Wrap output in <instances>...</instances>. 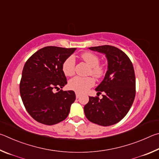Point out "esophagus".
Masks as SVG:
<instances>
[{"label":"esophagus","mask_w":159,"mask_h":159,"mask_svg":"<svg viewBox=\"0 0 159 159\" xmlns=\"http://www.w3.org/2000/svg\"><path fill=\"white\" fill-rule=\"evenodd\" d=\"M75 95H76V98H79L80 97V94L79 93H77V92L75 93Z\"/></svg>","instance_id":"1"}]
</instances>
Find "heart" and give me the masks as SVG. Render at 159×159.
<instances>
[{"label": "heart", "instance_id": "heart-1", "mask_svg": "<svg viewBox=\"0 0 159 159\" xmlns=\"http://www.w3.org/2000/svg\"><path fill=\"white\" fill-rule=\"evenodd\" d=\"M81 58L90 66L89 73L96 78L102 77L105 72V68L102 64H99V58L91 52H84L82 54ZM75 59L73 56H70L64 61L62 65L63 73L66 76H72L75 73ZM94 80L92 77H75L70 80L68 87L77 93H84L94 85Z\"/></svg>", "mask_w": 159, "mask_h": 159}]
</instances>
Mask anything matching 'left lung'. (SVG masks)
Instances as JSON below:
<instances>
[{
    "mask_svg": "<svg viewBox=\"0 0 159 159\" xmlns=\"http://www.w3.org/2000/svg\"><path fill=\"white\" fill-rule=\"evenodd\" d=\"M105 55L107 70L96 91L103 92L102 98L89 96L84 107L86 117L92 123L108 126L123 119L135 96L134 68L128 56L115 47L102 45L89 48Z\"/></svg>",
    "mask_w": 159,
    "mask_h": 159,
    "instance_id": "8db88e82",
    "label": "left lung"
}]
</instances>
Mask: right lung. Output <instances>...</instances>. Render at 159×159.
I'll list each match as a JSON object with an SVG mask.
<instances>
[{
    "instance_id": "1",
    "label": "right lung",
    "mask_w": 159,
    "mask_h": 159,
    "mask_svg": "<svg viewBox=\"0 0 159 159\" xmlns=\"http://www.w3.org/2000/svg\"><path fill=\"white\" fill-rule=\"evenodd\" d=\"M76 48L45 47L33 54L25 63L19 84L24 107L39 123L54 125L66 119L75 101L73 91L52 92L67 84L62 65Z\"/></svg>"
}]
</instances>
